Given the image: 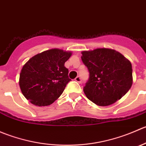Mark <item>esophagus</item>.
Returning <instances> with one entry per match:
<instances>
[{
	"label": "esophagus",
	"mask_w": 146,
	"mask_h": 146,
	"mask_svg": "<svg viewBox=\"0 0 146 146\" xmlns=\"http://www.w3.org/2000/svg\"><path fill=\"white\" fill-rule=\"evenodd\" d=\"M75 80L78 82H81V78H80V76H77V77L75 78Z\"/></svg>",
	"instance_id": "1"
}]
</instances>
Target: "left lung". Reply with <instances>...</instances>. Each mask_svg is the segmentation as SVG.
I'll use <instances>...</instances> for the list:
<instances>
[{
	"mask_svg": "<svg viewBox=\"0 0 146 146\" xmlns=\"http://www.w3.org/2000/svg\"><path fill=\"white\" fill-rule=\"evenodd\" d=\"M81 59L90 72L83 88L87 98L98 106H109L120 100L133 83L130 61L119 51L107 48L82 51Z\"/></svg>",
	"mask_w": 146,
	"mask_h": 146,
	"instance_id": "8db88e82",
	"label": "left lung"
}]
</instances>
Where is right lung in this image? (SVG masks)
<instances>
[{
    "instance_id": "obj_1",
    "label": "right lung",
    "mask_w": 146,
    "mask_h": 146,
    "mask_svg": "<svg viewBox=\"0 0 146 146\" xmlns=\"http://www.w3.org/2000/svg\"><path fill=\"white\" fill-rule=\"evenodd\" d=\"M71 55V51L55 48L32 56L20 74L19 85L25 98L39 107L56 100L71 80L64 66Z\"/></svg>"
}]
</instances>
